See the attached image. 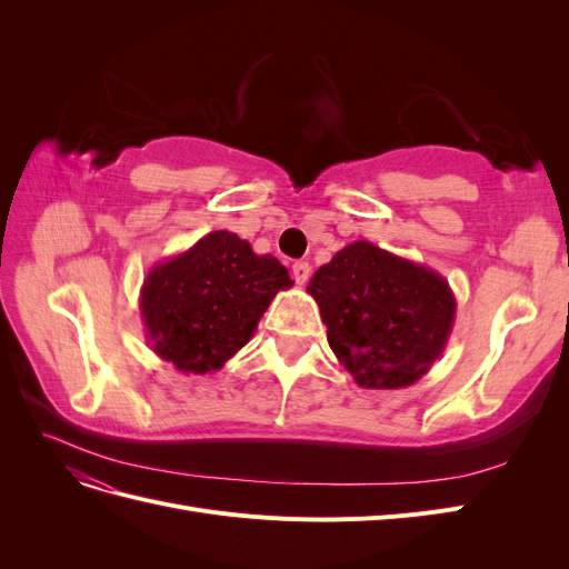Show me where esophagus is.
<instances>
[{
    "instance_id": "esophagus-1",
    "label": "esophagus",
    "mask_w": 569,
    "mask_h": 569,
    "mask_svg": "<svg viewBox=\"0 0 569 569\" xmlns=\"http://www.w3.org/2000/svg\"><path fill=\"white\" fill-rule=\"evenodd\" d=\"M291 278H295L297 284H306L308 280H311V266H308L306 261H297L295 266H291Z\"/></svg>"
}]
</instances>
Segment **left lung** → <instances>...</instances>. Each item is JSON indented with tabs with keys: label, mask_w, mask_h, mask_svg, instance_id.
<instances>
[{
	"label": "left lung",
	"mask_w": 569,
	"mask_h": 569,
	"mask_svg": "<svg viewBox=\"0 0 569 569\" xmlns=\"http://www.w3.org/2000/svg\"><path fill=\"white\" fill-rule=\"evenodd\" d=\"M327 325L339 363L363 389H406L449 343L456 297L441 274L375 247L351 242L306 287Z\"/></svg>",
	"instance_id": "left-lung-1"
}]
</instances>
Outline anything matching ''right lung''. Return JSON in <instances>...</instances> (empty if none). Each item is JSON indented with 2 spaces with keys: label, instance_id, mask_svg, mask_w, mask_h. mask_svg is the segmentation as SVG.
Returning <instances> with one entry per match:
<instances>
[{
  "label": "right lung",
  "instance_id": "1",
  "mask_svg": "<svg viewBox=\"0 0 569 569\" xmlns=\"http://www.w3.org/2000/svg\"><path fill=\"white\" fill-rule=\"evenodd\" d=\"M291 278L278 258L216 230L153 266L140 289L151 351L182 375H211L253 337L258 320Z\"/></svg>",
  "mask_w": 569,
  "mask_h": 569
}]
</instances>
